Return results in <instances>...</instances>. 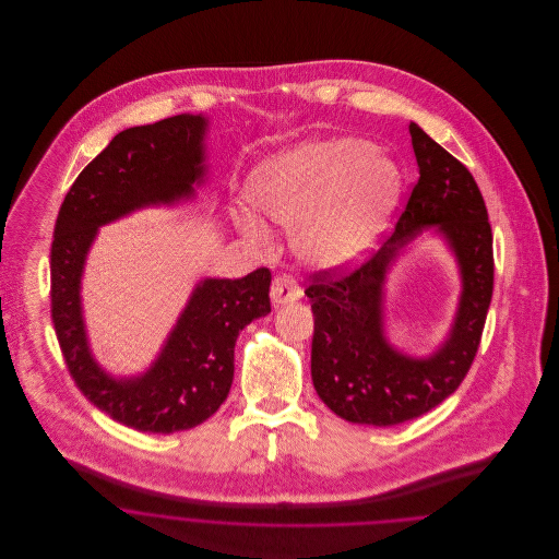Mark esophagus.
I'll list each match as a JSON object with an SVG mask.
<instances>
[{"mask_svg":"<svg viewBox=\"0 0 559 559\" xmlns=\"http://www.w3.org/2000/svg\"><path fill=\"white\" fill-rule=\"evenodd\" d=\"M270 297H272V304L274 306H285V304H293L301 297V289L299 285L295 283L293 276H276L272 281V289H270Z\"/></svg>","mask_w":559,"mask_h":559,"instance_id":"obj_1","label":"esophagus"}]
</instances>
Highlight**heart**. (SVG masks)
Segmentation results:
<instances>
[{"label": "heart", "instance_id": "1", "mask_svg": "<svg viewBox=\"0 0 559 559\" xmlns=\"http://www.w3.org/2000/svg\"><path fill=\"white\" fill-rule=\"evenodd\" d=\"M251 205L293 228V249L306 266L333 272L358 264L383 235L402 194V171L362 138L308 140L258 165ZM235 222L249 239L266 242L267 226L239 210Z\"/></svg>", "mask_w": 559, "mask_h": 559}]
</instances>
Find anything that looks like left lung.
I'll list each match as a JSON object with an SVG mask.
<instances>
[{
    "label": "left lung",
    "instance_id": "1",
    "mask_svg": "<svg viewBox=\"0 0 559 559\" xmlns=\"http://www.w3.org/2000/svg\"><path fill=\"white\" fill-rule=\"evenodd\" d=\"M408 132L419 180L394 235L358 270L340 278L314 274L306 289L314 312V390L335 415L360 426H399L449 399L474 362L492 299V233L474 176L417 123ZM426 231L452 251L462 293L445 342L413 357L386 340L384 283Z\"/></svg>",
    "mask_w": 559,
    "mask_h": 559
}]
</instances>
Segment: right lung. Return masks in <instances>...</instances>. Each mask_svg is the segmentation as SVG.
I'll use <instances>...</instances> for the list:
<instances>
[{
  "label": "right lung",
  "mask_w": 559,
  "mask_h": 559,
  "mask_svg": "<svg viewBox=\"0 0 559 559\" xmlns=\"http://www.w3.org/2000/svg\"><path fill=\"white\" fill-rule=\"evenodd\" d=\"M205 115H176L117 133L67 192L53 228L52 320L83 396L110 419L148 433L207 421L228 396L235 344L270 312V270L201 278L148 369L117 377L94 356L81 304L87 253L100 228L146 207H174L207 182Z\"/></svg>",
  "instance_id": "right-lung-1"
}]
</instances>
